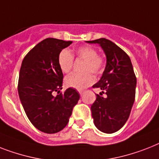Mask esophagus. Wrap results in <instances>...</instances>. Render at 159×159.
Instances as JSON below:
<instances>
[{"instance_id": "1", "label": "esophagus", "mask_w": 159, "mask_h": 159, "mask_svg": "<svg viewBox=\"0 0 159 159\" xmlns=\"http://www.w3.org/2000/svg\"><path fill=\"white\" fill-rule=\"evenodd\" d=\"M85 92H86V91H79L80 95H81V96H82V95H83V94H84V93H85Z\"/></svg>"}]
</instances>
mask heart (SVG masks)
Segmentation results:
<instances>
[{
    "label": "heart",
    "mask_w": 159,
    "mask_h": 159,
    "mask_svg": "<svg viewBox=\"0 0 159 159\" xmlns=\"http://www.w3.org/2000/svg\"><path fill=\"white\" fill-rule=\"evenodd\" d=\"M75 54L80 59L85 60L82 73H73L65 78V84L68 87L81 91L90 86L95 81V77L91 73L99 75L103 72L104 59L97 55V50L92 46H80L76 50ZM73 56L70 51L66 49L62 50L58 55V64L63 73H69L73 68ZM91 72H90L89 71Z\"/></svg>",
    "instance_id": "b5f03b06"
}]
</instances>
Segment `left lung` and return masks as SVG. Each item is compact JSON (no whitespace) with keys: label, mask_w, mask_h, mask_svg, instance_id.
Listing matches in <instances>:
<instances>
[{"label":"left lung","mask_w":159,"mask_h":159,"mask_svg":"<svg viewBox=\"0 0 159 159\" xmlns=\"http://www.w3.org/2000/svg\"><path fill=\"white\" fill-rule=\"evenodd\" d=\"M98 44L106 56V66L100 81L93 88H100L91 110L94 124L104 133L116 132L128 119L135 101L136 77L126 53L105 38L88 41ZM104 93L105 98L102 96Z\"/></svg>","instance_id":"left-lung-1"}]
</instances>
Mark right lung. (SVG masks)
I'll list each match as a JSON object with an SVG mask.
<instances>
[{"instance_id":"1","label":"right lung","mask_w":159,"mask_h":159,"mask_svg":"<svg viewBox=\"0 0 159 159\" xmlns=\"http://www.w3.org/2000/svg\"><path fill=\"white\" fill-rule=\"evenodd\" d=\"M73 42L46 38L35 46L22 62L18 91L26 115L44 133L59 132L66 126L80 95L68 88L56 96L63 86V73L58 55Z\"/></svg>"}]
</instances>
